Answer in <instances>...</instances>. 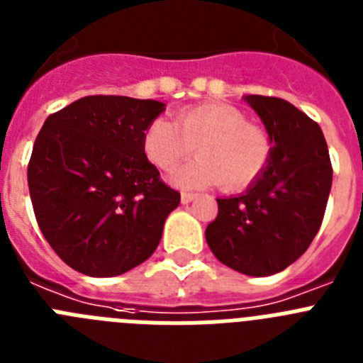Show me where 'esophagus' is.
I'll return each mask as SVG.
<instances>
[{"label": "esophagus", "instance_id": "obj_1", "mask_svg": "<svg viewBox=\"0 0 363 363\" xmlns=\"http://www.w3.org/2000/svg\"><path fill=\"white\" fill-rule=\"evenodd\" d=\"M194 198H196L194 192H182V203H191Z\"/></svg>", "mask_w": 363, "mask_h": 363}]
</instances>
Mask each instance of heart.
I'll use <instances>...</instances> for the list:
<instances>
[{
	"label": "heart",
	"mask_w": 363,
	"mask_h": 363,
	"mask_svg": "<svg viewBox=\"0 0 363 363\" xmlns=\"http://www.w3.org/2000/svg\"><path fill=\"white\" fill-rule=\"evenodd\" d=\"M196 147L198 160L179 169L174 184L201 189L221 185L223 191H242L264 174L271 162L272 142L262 125L247 121L229 104H201L179 111L174 123L156 118L143 134L147 158L160 171L171 172Z\"/></svg>",
	"instance_id": "b5f03b06"
}]
</instances>
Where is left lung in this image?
<instances>
[{
  "mask_svg": "<svg viewBox=\"0 0 363 363\" xmlns=\"http://www.w3.org/2000/svg\"><path fill=\"white\" fill-rule=\"evenodd\" d=\"M272 142L271 162L243 194L218 198L205 238L221 264L271 277L294 264L314 240L331 192L333 167L316 121L289 101L245 96Z\"/></svg>",
  "mask_w": 363,
  "mask_h": 363,
  "instance_id": "left-lung-1",
  "label": "left lung"
}]
</instances>
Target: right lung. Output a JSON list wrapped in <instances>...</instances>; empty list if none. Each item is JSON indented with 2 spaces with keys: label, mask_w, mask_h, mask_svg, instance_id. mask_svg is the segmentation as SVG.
Returning a JSON list of instances; mask_svg holds the SVG:
<instances>
[{
  "label": "right lung",
  "mask_w": 363,
  "mask_h": 363,
  "mask_svg": "<svg viewBox=\"0 0 363 363\" xmlns=\"http://www.w3.org/2000/svg\"><path fill=\"white\" fill-rule=\"evenodd\" d=\"M165 104L85 96L50 114L27 178L45 240L74 271L118 277L143 264L162 240L179 192L147 160L143 134Z\"/></svg>",
  "instance_id": "obj_1"
}]
</instances>
